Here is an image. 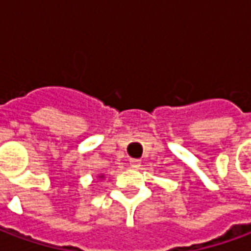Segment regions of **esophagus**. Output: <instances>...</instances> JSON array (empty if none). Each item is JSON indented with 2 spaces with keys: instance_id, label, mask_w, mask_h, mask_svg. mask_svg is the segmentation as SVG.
I'll return each mask as SVG.
<instances>
[{
  "instance_id": "obj_1",
  "label": "esophagus",
  "mask_w": 251,
  "mask_h": 251,
  "mask_svg": "<svg viewBox=\"0 0 251 251\" xmlns=\"http://www.w3.org/2000/svg\"><path fill=\"white\" fill-rule=\"evenodd\" d=\"M141 160L138 159H131L130 160V168L131 169H140Z\"/></svg>"
}]
</instances>
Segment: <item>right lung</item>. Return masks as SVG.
I'll return each mask as SVG.
<instances>
[{
    "label": "right lung",
    "instance_id": "obj_1",
    "mask_svg": "<svg viewBox=\"0 0 251 251\" xmlns=\"http://www.w3.org/2000/svg\"><path fill=\"white\" fill-rule=\"evenodd\" d=\"M104 177V176H103V175H100V176H99V178H103Z\"/></svg>",
    "mask_w": 251,
    "mask_h": 251
}]
</instances>
